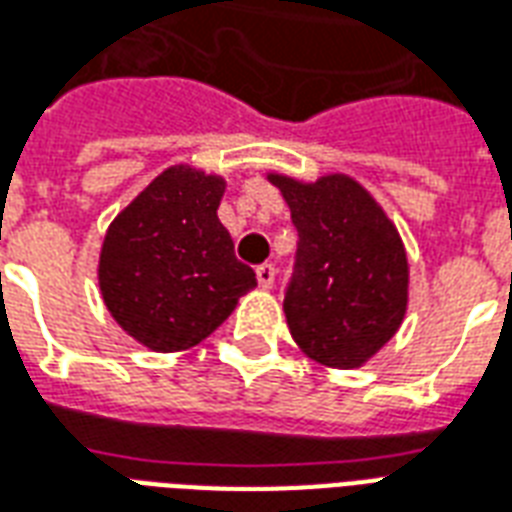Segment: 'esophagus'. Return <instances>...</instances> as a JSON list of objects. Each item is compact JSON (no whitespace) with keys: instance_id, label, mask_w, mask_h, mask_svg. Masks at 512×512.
<instances>
[{"instance_id":"esophagus-1","label":"esophagus","mask_w":512,"mask_h":512,"mask_svg":"<svg viewBox=\"0 0 512 512\" xmlns=\"http://www.w3.org/2000/svg\"><path fill=\"white\" fill-rule=\"evenodd\" d=\"M257 282H260V287H274V279H276V268L271 266V263H263V266H257Z\"/></svg>"}]
</instances>
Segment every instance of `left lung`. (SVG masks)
I'll return each mask as SVG.
<instances>
[{
  "instance_id": "left-lung-1",
  "label": "left lung",
  "mask_w": 512,
  "mask_h": 512,
  "mask_svg": "<svg viewBox=\"0 0 512 512\" xmlns=\"http://www.w3.org/2000/svg\"><path fill=\"white\" fill-rule=\"evenodd\" d=\"M298 230L285 314L298 347L333 369H355L399 331L407 312V252L366 189L350 176L314 184L268 176Z\"/></svg>"
}]
</instances>
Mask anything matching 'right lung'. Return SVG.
Returning <instances> with one entry per match:
<instances>
[{"mask_svg":"<svg viewBox=\"0 0 512 512\" xmlns=\"http://www.w3.org/2000/svg\"><path fill=\"white\" fill-rule=\"evenodd\" d=\"M225 181L176 165L160 173L108 227L100 255L102 301L146 347H195L257 285L233 252L217 208Z\"/></svg>","mask_w":512,"mask_h":512,"instance_id":"add662e5","label":"right lung"}]
</instances>
